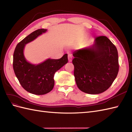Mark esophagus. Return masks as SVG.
Instances as JSON below:
<instances>
[{"label":"esophagus","instance_id":"34e87169","mask_svg":"<svg viewBox=\"0 0 132 132\" xmlns=\"http://www.w3.org/2000/svg\"><path fill=\"white\" fill-rule=\"evenodd\" d=\"M68 61L69 62H71L72 61V57L71 55H68Z\"/></svg>","mask_w":132,"mask_h":132}]
</instances>
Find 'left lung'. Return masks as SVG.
Wrapping results in <instances>:
<instances>
[{"label":"left lung","instance_id":"obj_1","mask_svg":"<svg viewBox=\"0 0 132 132\" xmlns=\"http://www.w3.org/2000/svg\"><path fill=\"white\" fill-rule=\"evenodd\" d=\"M76 84L81 91L99 94L107 90L119 70L116 47L106 36L96 38L92 45L73 53Z\"/></svg>","mask_w":132,"mask_h":132}]
</instances>
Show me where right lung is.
I'll list each match as a JSON object with an SVG mask.
<instances>
[{
  "mask_svg": "<svg viewBox=\"0 0 132 132\" xmlns=\"http://www.w3.org/2000/svg\"><path fill=\"white\" fill-rule=\"evenodd\" d=\"M47 29L35 31L19 42L13 55V68L21 85L29 93L41 95L50 93L54 85L55 73L68 63V54L60 59L48 58L37 64L28 62L24 55L26 44L46 32Z\"/></svg>",
  "mask_w": 132,
  "mask_h": 132,
  "instance_id": "add662e5",
  "label": "right lung"
}]
</instances>
